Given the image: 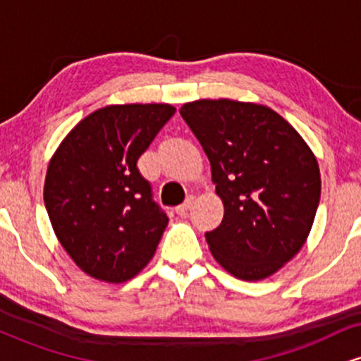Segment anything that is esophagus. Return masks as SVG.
<instances>
[{"label":"esophagus","instance_id":"34e87169","mask_svg":"<svg viewBox=\"0 0 361 361\" xmlns=\"http://www.w3.org/2000/svg\"><path fill=\"white\" fill-rule=\"evenodd\" d=\"M192 204H193V197H188V198H186V200L183 202V204L176 207V209H175L176 214H178V215H185L186 212H188L190 209H192Z\"/></svg>","mask_w":361,"mask_h":361}]
</instances>
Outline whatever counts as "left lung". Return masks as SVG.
I'll list each match as a JSON object with an SVG mask.
<instances>
[{"mask_svg": "<svg viewBox=\"0 0 361 361\" xmlns=\"http://www.w3.org/2000/svg\"><path fill=\"white\" fill-rule=\"evenodd\" d=\"M181 117L200 140L224 219L207 233L210 252L235 279L271 276L307 241L321 173L299 132L275 110L250 102L197 100Z\"/></svg>", "mask_w": 361, "mask_h": 361, "instance_id": "left-lung-1", "label": "left lung"}]
</instances>
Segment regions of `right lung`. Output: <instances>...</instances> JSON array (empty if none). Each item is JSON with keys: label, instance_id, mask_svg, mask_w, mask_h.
Listing matches in <instances>:
<instances>
[{"label": "right lung", "instance_id": "1", "mask_svg": "<svg viewBox=\"0 0 361 361\" xmlns=\"http://www.w3.org/2000/svg\"><path fill=\"white\" fill-rule=\"evenodd\" d=\"M175 111L168 103L103 106L51 157L45 209L62 247L86 275L122 283L154 256L168 217L152 202L137 159Z\"/></svg>", "mask_w": 361, "mask_h": 361}]
</instances>
